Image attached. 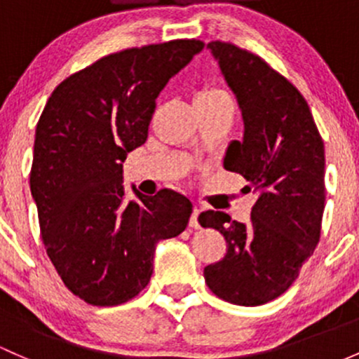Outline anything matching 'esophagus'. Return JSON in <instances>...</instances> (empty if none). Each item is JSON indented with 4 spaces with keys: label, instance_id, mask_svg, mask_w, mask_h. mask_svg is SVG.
<instances>
[{
    "label": "esophagus",
    "instance_id": "34e87169",
    "mask_svg": "<svg viewBox=\"0 0 359 359\" xmlns=\"http://www.w3.org/2000/svg\"><path fill=\"white\" fill-rule=\"evenodd\" d=\"M200 212H202L200 207H194V212H191V217H190V227H194V229H198L200 227V222H198Z\"/></svg>",
    "mask_w": 359,
    "mask_h": 359
}]
</instances>
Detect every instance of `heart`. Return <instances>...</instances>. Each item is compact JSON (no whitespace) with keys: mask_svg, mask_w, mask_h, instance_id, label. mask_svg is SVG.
<instances>
[{"mask_svg":"<svg viewBox=\"0 0 359 359\" xmlns=\"http://www.w3.org/2000/svg\"><path fill=\"white\" fill-rule=\"evenodd\" d=\"M221 99H227V94L224 90H221L217 87H203L195 94V106L221 101Z\"/></svg>","mask_w":359,"mask_h":359,"instance_id":"b5f03b06","label":"heart"}]
</instances>
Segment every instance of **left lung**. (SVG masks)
<instances>
[{
  "label": "left lung",
  "instance_id": "8db88e82",
  "mask_svg": "<svg viewBox=\"0 0 359 359\" xmlns=\"http://www.w3.org/2000/svg\"><path fill=\"white\" fill-rule=\"evenodd\" d=\"M241 109V140L226 150L224 169L258 191L248 224L224 212L198 222L224 236L222 260L203 269L219 298L258 306L287 291L320 238L325 202V150L299 90L262 57L229 42L207 44Z\"/></svg>",
  "mask_w": 359,
  "mask_h": 359
}]
</instances>
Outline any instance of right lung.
I'll return each instance as SVG.
<instances>
[{
	"instance_id": "obj_1",
	"label": "right lung",
	"mask_w": 359,
	"mask_h": 359,
	"mask_svg": "<svg viewBox=\"0 0 359 359\" xmlns=\"http://www.w3.org/2000/svg\"><path fill=\"white\" fill-rule=\"evenodd\" d=\"M203 49L169 41L104 56L60 83L34 142L30 191L46 252L75 296L95 306L135 298L159 241L183 233L191 202L172 190L125 202L123 163L145 144L156 99Z\"/></svg>"
}]
</instances>
